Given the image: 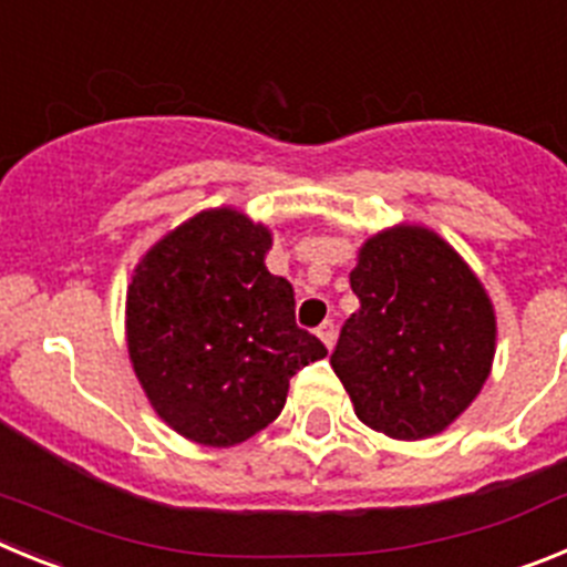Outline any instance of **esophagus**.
<instances>
[{
    "mask_svg": "<svg viewBox=\"0 0 567 567\" xmlns=\"http://www.w3.org/2000/svg\"><path fill=\"white\" fill-rule=\"evenodd\" d=\"M318 338L323 340V343H327L329 349H332V346H334V323H332V320H323V323H320V327H318Z\"/></svg>",
    "mask_w": 567,
    "mask_h": 567,
    "instance_id": "1",
    "label": "esophagus"
}]
</instances>
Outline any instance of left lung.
<instances>
[{
    "mask_svg": "<svg viewBox=\"0 0 567 567\" xmlns=\"http://www.w3.org/2000/svg\"><path fill=\"white\" fill-rule=\"evenodd\" d=\"M360 309L346 318L332 369L374 432L423 440L477 398L494 360V309L443 238L380 233L349 275Z\"/></svg>",
    "mask_w": 567,
    "mask_h": 567,
    "instance_id": "8db88e82",
    "label": "left lung"
}]
</instances>
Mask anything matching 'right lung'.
<instances>
[{
    "label": "right lung",
    "instance_id": "add662e5",
    "mask_svg": "<svg viewBox=\"0 0 567 567\" xmlns=\"http://www.w3.org/2000/svg\"><path fill=\"white\" fill-rule=\"evenodd\" d=\"M272 238L235 209H213L158 240L127 292V346L150 403L202 445L267 429L289 378L327 358L295 323V289L264 267Z\"/></svg>",
    "mask_w": 567,
    "mask_h": 567
}]
</instances>
